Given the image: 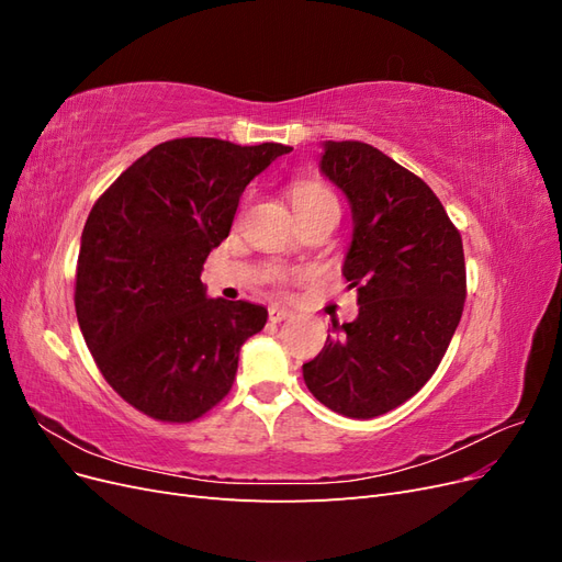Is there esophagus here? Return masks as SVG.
Masks as SVG:
<instances>
[{
    "label": "esophagus",
    "instance_id": "34e87169",
    "mask_svg": "<svg viewBox=\"0 0 562 562\" xmlns=\"http://www.w3.org/2000/svg\"><path fill=\"white\" fill-rule=\"evenodd\" d=\"M291 316H293V312H288L283 307H269V321L271 323H281V321L291 318Z\"/></svg>",
    "mask_w": 562,
    "mask_h": 562
}]
</instances>
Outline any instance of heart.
I'll return each mask as SVG.
<instances>
[{"label":"heart","mask_w":562,"mask_h":562,"mask_svg":"<svg viewBox=\"0 0 562 562\" xmlns=\"http://www.w3.org/2000/svg\"><path fill=\"white\" fill-rule=\"evenodd\" d=\"M291 201L297 217H307L321 211H339L337 199L328 187H323L321 182L314 180H297L291 187Z\"/></svg>","instance_id":"1"}]
</instances>
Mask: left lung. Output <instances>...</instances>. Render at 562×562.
<instances>
[{
  "instance_id": "1",
  "label": "left lung",
  "mask_w": 562,
  "mask_h": 562,
  "mask_svg": "<svg viewBox=\"0 0 562 562\" xmlns=\"http://www.w3.org/2000/svg\"><path fill=\"white\" fill-rule=\"evenodd\" d=\"M318 171L351 206L342 274L359 316L302 366L312 394L353 419L394 411L429 382L467 297L462 236L431 187L359 140L323 143Z\"/></svg>"
}]
</instances>
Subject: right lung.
Wrapping results in <instances>:
<instances>
[{"instance_id":"add662e5","label":"right lung","mask_w":562,"mask_h":562,"mask_svg":"<svg viewBox=\"0 0 562 562\" xmlns=\"http://www.w3.org/2000/svg\"><path fill=\"white\" fill-rule=\"evenodd\" d=\"M293 147L178 138L151 147L95 201L81 232L75 310L108 384L161 422L223 401L239 351L267 310L209 297V252L223 244L246 184Z\"/></svg>"}]
</instances>
